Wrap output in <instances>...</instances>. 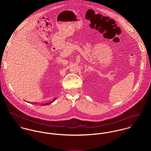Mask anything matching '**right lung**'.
I'll return each instance as SVG.
<instances>
[{"instance_id": "1", "label": "right lung", "mask_w": 151, "mask_h": 151, "mask_svg": "<svg viewBox=\"0 0 151 151\" xmlns=\"http://www.w3.org/2000/svg\"><path fill=\"white\" fill-rule=\"evenodd\" d=\"M55 99H54V100H53V101H52V102H49V103H47V104H43V105H49V104H51V103H52V102H53V101H55Z\"/></svg>"}]
</instances>
